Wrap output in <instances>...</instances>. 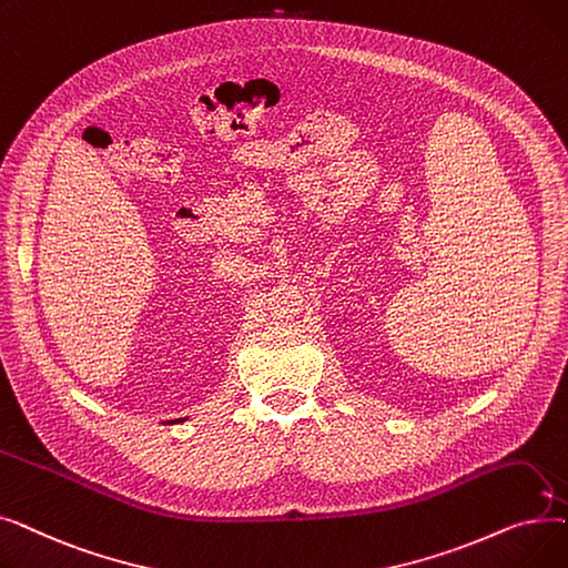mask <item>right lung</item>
I'll list each match as a JSON object with an SVG mask.
<instances>
[{"label": "right lung", "instance_id": "obj_1", "mask_svg": "<svg viewBox=\"0 0 568 568\" xmlns=\"http://www.w3.org/2000/svg\"><path fill=\"white\" fill-rule=\"evenodd\" d=\"M179 422V419H176ZM176 422H168V424H176Z\"/></svg>", "mask_w": 568, "mask_h": 568}]
</instances>
